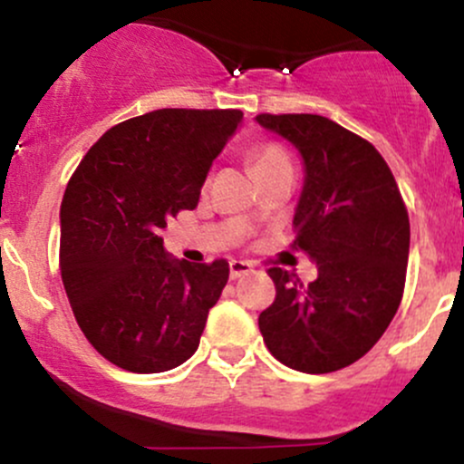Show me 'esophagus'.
<instances>
[{
	"mask_svg": "<svg viewBox=\"0 0 464 464\" xmlns=\"http://www.w3.org/2000/svg\"><path fill=\"white\" fill-rule=\"evenodd\" d=\"M228 269H231V278H242V276H249L254 274V265L251 262H245V260H231L228 262Z\"/></svg>",
	"mask_w": 464,
	"mask_h": 464,
	"instance_id": "esophagus-1",
	"label": "esophagus"
}]
</instances>
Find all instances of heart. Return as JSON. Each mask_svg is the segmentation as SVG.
I'll use <instances>...</instances> for the list:
<instances>
[{
    "label": "heart",
    "instance_id": "obj_1",
    "mask_svg": "<svg viewBox=\"0 0 464 464\" xmlns=\"http://www.w3.org/2000/svg\"><path fill=\"white\" fill-rule=\"evenodd\" d=\"M285 159H287V154H285L283 150L274 143H265L251 152V163H254V170H260V168L271 166V163L285 161Z\"/></svg>",
    "mask_w": 464,
    "mask_h": 464
}]
</instances>
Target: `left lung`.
Wrapping results in <instances>:
<instances>
[{
  "label": "left lung",
  "instance_id": "left-lung-1",
  "mask_svg": "<svg viewBox=\"0 0 464 464\" xmlns=\"http://www.w3.org/2000/svg\"><path fill=\"white\" fill-rule=\"evenodd\" d=\"M256 121L301 154L305 179L294 246L319 266L307 287L271 266L276 301L258 319L262 339L294 371H341L377 343L400 307L411 242L404 199L382 154L334 121L319 114Z\"/></svg>",
  "mask_w": 464,
  "mask_h": 464
}]
</instances>
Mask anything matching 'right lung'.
Wrapping results in <instances>:
<instances>
[{"instance_id":"1","label":"right lung","mask_w":464,"mask_h":464,"mask_svg":"<svg viewBox=\"0 0 464 464\" xmlns=\"http://www.w3.org/2000/svg\"><path fill=\"white\" fill-rule=\"evenodd\" d=\"M240 110H157L107 130L60 206V274L87 341L114 366L163 372L199 345L228 262L193 265L163 249L161 228L193 210Z\"/></svg>"}]
</instances>
